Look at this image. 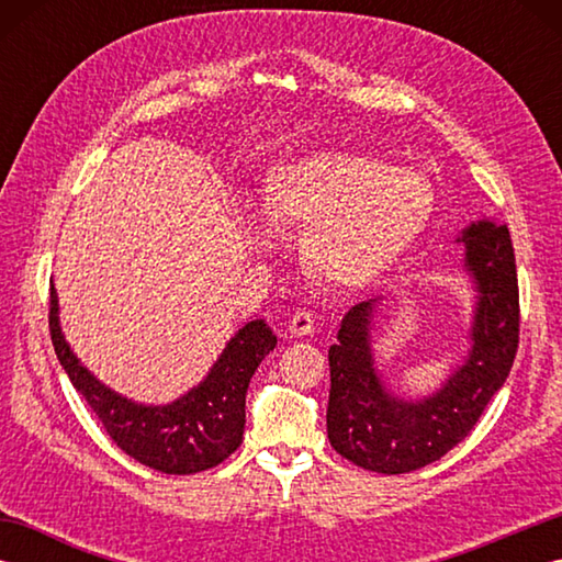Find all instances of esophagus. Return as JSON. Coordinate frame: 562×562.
Segmentation results:
<instances>
[{"mask_svg":"<svg viewBox=\"0 0 562 562\" xmlns=\"http://www.w3.org/2000/svg\"><path fill=\"white\" fill-rule=\"evenodd\" d=\"M290 336L294 338H304V336H312L314 333V314L312 312H294L290 318Z\"/></svg>","mask_w":562,"mask_h":562,"instance_id":"esophagus-1","label":"esophagus"}]
</instances>
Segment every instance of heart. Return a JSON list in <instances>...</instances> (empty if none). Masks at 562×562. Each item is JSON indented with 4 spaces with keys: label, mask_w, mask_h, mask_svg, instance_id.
Here are the masks:
<instances>
[{
    "label": "heart",
    "mask_w": 562,
    "mask_h": 562,
    "mask_svg": "<svg viewBox=\"0 0 562 562\" xmlns=\"http://www.w3.org/2000/svg\"><path fill=\"white\" fill-rule=\"evenodd\" d=\"M435 195L423 176L360 151L318 149L274 166L262 217L304 232V262L321 280L355 288L379 278L427 226ZM254 246L272 234L254 224Z\"/></svg>",
    "instance_id": "obj_1"
}]
</instances>
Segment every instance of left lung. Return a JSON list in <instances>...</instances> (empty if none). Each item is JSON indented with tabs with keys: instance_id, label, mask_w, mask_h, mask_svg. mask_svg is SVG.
<instances>
[{
	"instance_id": "1",
	"label": "left lung",
	"mask_w": 562,
	"mask_h": 562,
	"mask_svg": "<svg viewBox=\"0 0 562 562\" xmlns=\"http://www.w3.org/2000/svg\"><path fill=\"white\" fill-rule=\"evenodd\" d=\"M471 288L465 352L425 396H401L376 367L374 330L386 296L348 308L330 345L326 427L333 449L376 473H411L445 457L503 389L519 342L515 248L507 226L481 217L457 236Z\"/></svg>"
}]
</instances>
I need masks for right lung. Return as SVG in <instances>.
<instances>
[{
	"label": "right lung",
	"instance_id": "1",
	"mask_svg": "<svg viewBox=\"0 0 562 562\" xmlns=\"http://www.w3.org/2000/svg\"><path fill=\"white\" fill-rule=\"evenodd\" d=\"M50 336L55 355L105 432L135 461L161 473L188 475L207 471L236 451L246 427V391L250 376L278 336L266 318H254L224 345L210 372L193 389L169 403L127 398L83 364L59 324V300L50 288Z\"/></svg>",
	"mask_w": 562,
	"mask_h": 562
}]
</instances>
